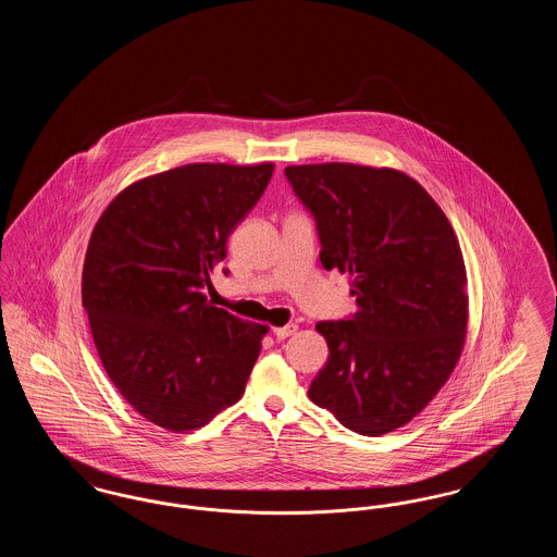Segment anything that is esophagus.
Masks as SVG:
<instances>
[{
    "label": "esophagus",
    "mask_w": 557,
    "mask_h": 557,
    "mask_svg": "<svg viewBox=\"0 0 557 557\" xmlns=\"http://www.w3.org/2000/svg\"><path fill=\"white\" fill-rule=\"evenodd\" d=\"M296 330H298L296 323H288V325H282V327H273V336H275L277 341H284V338L292 336Z\"/></svg>",
    "instance_id": "esophagus-1"
}]
</instances>
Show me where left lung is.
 I'll list each match as a JSON object with an SVG mask.
<instances>
[{
	"instance_id": "1",
	"label": "left lung",
	"mask_w": 557,
	"mask_h": 557,
	"mask_svg": "<svg viewBox=\"0 0 557 557\" xmlns=\"http://www.w3.org/2000/svg\"><path fill=\"white\" fill-rule=\"evenodd\" d=\"M313 214L321 265L350 275L357 313L319 321L327 363L309 398L380 436L411 422L455 370L468 330L466 265L449 219L409 175L350 162L284 169Z\"/></svg>"
}]
</instances>
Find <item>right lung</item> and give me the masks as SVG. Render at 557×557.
Masks as SVG:
<instances>
[{"label":"right lung","mask_w":557,"mask_h":557,"mask_svg":"<svg viewBox=\"0 0 557 557\" xmlns=\"http://www.w3.org/2000/svg\"><path fill=\"white\" fill-rule=\"evenodd\" d=\"M271 175L273 162L184 164L125 187L91 232L81 286L91 336L116 391L152 424L187 432L244 395L267 325L202 290Z\"/></svg>","instance_id":"add662e5"}]
</instances>
